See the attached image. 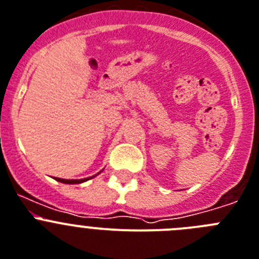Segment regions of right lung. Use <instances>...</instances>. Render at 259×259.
<instances>
[{"label":"right lung","instance_id":"obj_1","mask_svg":"<svg viewBox=\"0 0 259 259\" xmlns=\"http://www.w3.org/2000/svg\"><path fill=\"white\" fill-rule=\"evenodd\" d=\"M95 177V176H93ZM93 177L90 178H85V179H62V178H55L58 182H62V183H67V185H77V183H82V182H86L88 179H92Z\"/></svg>","mask_w":259,"mask_h":259}]
</instances>
